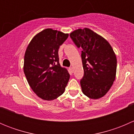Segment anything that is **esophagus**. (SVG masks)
Here are the masks:
<instances>
[{"instance_id": "obj_1", "label": "esophagus", "mask_w": 134, "mask_h": 134, "mask_svg": "<svg viewBox=\"0 0 134 134\" xmlns=\"http://www.w3.org/2000/svg\"><path fill=\"white\" fill-rule=\"evenodd\" d=\"M69 71L70 74H72V72H73V69H72V67H69Z\"/></svg>"}]
</instances>
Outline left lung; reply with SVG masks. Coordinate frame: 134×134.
Segmentation results:
<instances>
[{"label": "left lung", "mask_w": 134, "mask_h": 134, "mask_svg": "<svg viewBox=\"0 0 134 134\" xmlns=\"http://www.w3.org/2000/svg\"><path fill=\"white\" fill-rule=\"evenodd\" d=\"M78 48L84 70L80 80L82 92L90 98L104 97L113 85L117 71V58L109 43L87 28L76 30L70 34Z\"/></svg>", "instance_id": "1"}]
</instances>
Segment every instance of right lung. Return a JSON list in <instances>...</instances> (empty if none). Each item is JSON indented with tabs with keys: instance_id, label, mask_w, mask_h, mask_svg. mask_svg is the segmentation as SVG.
I'll return each mask as SVG.
<instances>
[{
	"instance_id": "1",
	"label": "right lung",
	"mask_w": 134,
	"mask_h": 134,
	"mask_svg": "<svg viewBox=\"0 0 134 134\" xmlns=\"http://www.w3.org/2000/svg\"><path fill=\"white\" fill-rule=\"evenodd\" d=\"M68 34L43 30L33 37L26 50L24 72L34 92L45 100H52L64 93L70 75L59 63L58 49Z\"/></svg>"
}]
</instances>
